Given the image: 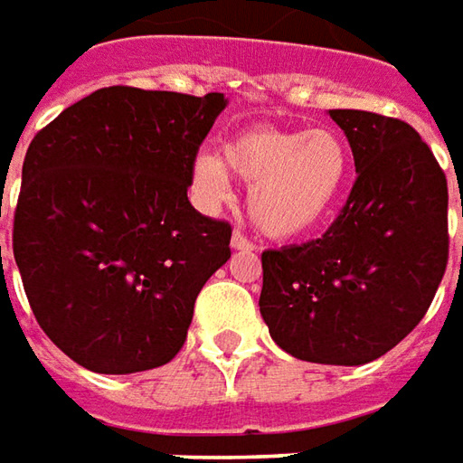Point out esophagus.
Masks as SVG:
<instances>
[{
    "mask_svg": "<svg viewBox=\"0 0 463 463\" xmlns=\"http://www.w3.org/2000/svg\"><path fill=\"white\" fill-rule=\"evenodd\" d=\"M231 248L232 250H253V243L248 241L246 235L243 232H232V238H231Z\"/></svg>",
    "mask_w": 463,
    "mask_h": 463,
    "instance_id": "esophagus-1",
    "label": "esophagus"
}]
</instances>
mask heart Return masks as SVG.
<instances>
[{
  "label": "heart",
  "instance_id": "heart-1",
  "mask_svg": "<svg viewBox=\"0 0 463 463\" xmlns=\"http://www.w3.org/2000/svg\"><path fill=\"white\" fill-rule=\"evenodd\" d=\"M351 148L338 130L250 128L222 146L202 151L189 179L202 207L231 197V174L248 182V215L269 238H299L323 225L351 182Z\"/></svg>",
  "mask_w": 463,
  "mask_h": 463
}]
</instances>
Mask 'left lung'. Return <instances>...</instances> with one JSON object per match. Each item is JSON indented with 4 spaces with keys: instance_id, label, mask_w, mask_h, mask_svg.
Listing matches in <instances>:
<instances>
[{
    "instance_id": "1",
    "label": "left lung",
    "mask_w": 463,
    "mask_h": 463,
    "mask_svg": "<svg viewBox=\"0 0 463 463\" xmlns=\"http://www.w3.org/2000/svg\"><path fill=\"white\" fill-rule=\"evenodd\" d=\"M327 115L351 143L359 179L323 238L263 250L259 307L295 359L361 366L402 341L436 297L449 261V186L407 122L364 109Z\"/></svg>"
}]
</instances>
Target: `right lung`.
<instances>
[{
	"label": "right lung",
	"mask_w": 463,
	"mask_h": 463,
	"mask_svg": "<svg viewBox=\"0 0 463 463\" xmlns=\"http://www.w3.org/2000/svg\"><path fill=\"white\" fill-rule=\"evenodd\" d=\"M225 94L107 87L33 137L12 250L45 335L97 374L179 354L231 225L200 215L189 166Z\"/></svg>",
	"instance_id": "right-lung-1"
}]
</instances>
